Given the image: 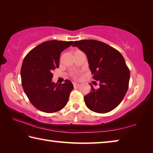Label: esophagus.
<instances>
[{"label":"esophagus","mask_w":153,"mask_h":153,"mask_svg":"<svg viewBox=\"0 0 153 153\" xmlns=\"http://www.w3.org/2000/svg\"><path fill=\"white\" fill-rule=\"evenodd\" d=\"M74 87L75 88H78L79 86V84H77V83H74Z\"/></svg>","instance_id":"obj_1"}]
</instances>
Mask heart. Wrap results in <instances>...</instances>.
Wrapping results in <instances>:
<instances>
[{
  "label": "heart",
  "mask_w": 153,
  "mask_h": 153,
  "mask_svg": "<svg viewBox=\"0 0 153 153\" xmlns=\"http://www.w3.org/2000/svg\"><path fill=\"white\" fill-rule=\"evenodd\" d=\"M72 77H74V78H76V77H77V76H76V75H72Z\"/></svg>",
  "instance_id": "heart-1"
}]
</instances>
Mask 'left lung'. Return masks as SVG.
I'll return each mask as SVG.
<instances>
[{
  "instance_id": "8db88e82",
  "label": "left lung",
  "mask_w": 153,
  "mask_h": 153,
  "mask_svg": "<svg viewBox=\"0 0 153 153\" xmlns=\"http://www.w3.org/2000/svg\"><path fill=\"white\" fill-rule=\"evenodd\" d=\"M73 46L86 53L92 78L99 83L97 89L90 84L91 91L84 97L86 107L98 113L110 112L120 104L128 89L130 72L123 56L112 46L95 40L75 41Z\"/></svg>"
}]
</instances>
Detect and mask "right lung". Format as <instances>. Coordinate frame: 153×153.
Segmentation results:
<instances>
[{
  "label": "right lung",
  "instance_id": "1",
  "mask_svg": "<svg viewBox=\"0 0 153 153\" xmlns=\"http://www.w3.org/2000/svg\"><path fill=\"white\" fill-rule=\"evenodd\" d=\"M73 41L49 40L41 43L25 56L21 68L22 84L33 107L42 112L52 113L67 105L73 90L68 79L63 84L52 82L53 71L59 67L61 52Z\"/></svg>",
  "mask_w": 153,
  "mask_h": 153
}]
</instances>
